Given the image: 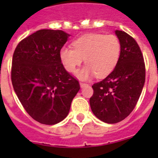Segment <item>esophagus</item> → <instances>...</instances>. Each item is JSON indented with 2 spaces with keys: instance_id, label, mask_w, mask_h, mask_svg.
<instances>
[{
  "instance_id": "34e87169",
  "label": "esophagus",
  "mask_w": 158,
  "mask_h": 158,
  "mask_svg": "<svg viewBox=\"0 0 158 158\" xmlns=\"http://www.w3.org/2000/svg\"><path fill=\"white\" fill-rule=\"evenodd\" d=\"M79 85H80V86H81V87H83V86L86 85L87 84H86V83H85V82H79Z\"/></svg>"
}]
</instances>
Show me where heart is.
<instances>
[{
	"mask_svg": "<svg viewBox=\"0 0 158 158\" xmlns=\"http://www.w3.org/2000/svg\"><path fill=\"white\" fill-rule=\"evenodd\" d=\"M73 47H62L60 59L69 73L85 62L87 65L79 69L77 76L86 79L96 74L97 78L106 77L112 73L118 62L121 45L114 35L88 34L73 42Z\"/></svg>",
	"mask_w": 158,
	"mask_h": 158,
	"instance_id": "obj_1",
	"label": "heart"
}]
</instances>
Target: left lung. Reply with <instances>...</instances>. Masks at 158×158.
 <instances>
[{
  "label": "left lung",
  "instance_id": "left-lung-1",
  "mask_svg": "<svg viewBox=\"0 0 158 158\" xmlns=\"http://www.w3.org/2000/svg\"><path fill=\"white\" fill-rule=\"evenodd\" d=\"M115 34L121 45L118 62L106 78L92 85L89 104L93 113L107 123L129 116L138 102L146 79L142 52L132 36L122 30Z\"/></svg>",
  "mask_w": 158,
  "mask_h": 158
}]
</instances>
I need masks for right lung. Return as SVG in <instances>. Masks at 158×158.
Here are the masks:
<instances>
[{
  "label": "right lung",
  "mask_w": 158,
  "mask_h": 158,
  "mask_svg": "<svg viewBox=\"0 0 158 158\" xmlns=\"http://www.w3.org/2000/svg\"><path fill=\"white\" fill-rule=\"evenodd\" d=\"M69 36L62 30L40 29L22 40L13 53V89L29 116L43 124L65 118L80 89L59 55Z\"/></svg>",
  "instance_id": "add662e5"
}]
</instances>
